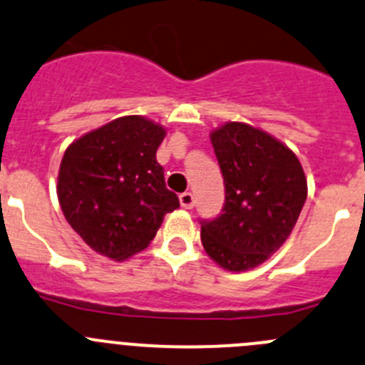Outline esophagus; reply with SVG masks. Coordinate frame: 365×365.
<instances>
[{
	"label": "esophagus",
	"mask_w": 365,
	"mask_h": 365,
	"mask_svg": "<svg viewBox=\"0 0 365 365\" xmlns=\"http://www.w3.org/2000/svg\"><path fill=\"white\" fill-rule=\"evenodd\" d=\"M180 205H182L185 210H190L194 207V196L192 192H183L180 194Z\"/></svg>",
	"instance_id": "esophagus-1"
}]
</instances>
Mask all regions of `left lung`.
<instances>
[{"mask_svg": "<svg viewBox=\"0 0 365 365\" xmlns=\"http://www.w3.org/2000/svg\"><path fill=\"white\" fill-rule=\"evenodd\" d=\"M226 200L201 226V242L221 269L244 272L277 253L307 200V176L294 151L271 133L228 121L210 132Z\"/></svg>", "mask_w": 365, "mask_h": 365, "instance_id": "left-lung-1", "label": "left lung"}]
</instances>
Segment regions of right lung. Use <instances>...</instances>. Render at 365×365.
Returning <instances> with one entry per match:
<instances>
[{
	"instance_id": "add662e5",
	"label": "right lung",
	"mask_w": 365,
	"mask_h": 365,
	"mask_svg": "<svg viewBox=\"0 0 365 365\" xmlns=\"http://www.w3.org/2000/svg\"><path fill=\"white\" fill-rule=\"evenodd\" d=\"M168 130L123 115L67 146L56 196L63 217L91 250L123 262L146 250L180 201L165 187L157 150Z\"/></svg>"
}]
</instances>
